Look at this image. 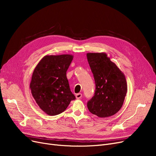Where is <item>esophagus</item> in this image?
<instances>
[{
	"mask_svg": "<svg viewBox=\"0 0 156 156\" xmlns=\"http://www.w3.org/2000/svg\"><path fill=\"white\" fill-rule=\"evenodd\" d=\"M75 97H76V98H77V99H80V98H81V97H82V94H81V93H78V94H77L76 95H75Z\"/></svg>",
	"mask_w": 156,
	"mask_h": 156,
	"instance_id": "1",
	"label": "esophagus"
}]
</instances>
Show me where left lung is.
<instances>
[{"label":"left lung","mask_w":156,"mask_h":156,"mask_svg":"<svg viewBox=\"0 0 156 156\" xmlns=\"http://www.w3.org/2000/svg\"><path fill=\"white\" fill-rule=\"evenodd\" d=\"M87 56L96 83L94 96L87 103L88 110L101 118L114 115L126 96L125 75L105 53H88Z\"/></svg>","instance_id":"left-lung-1"}]
</instances>
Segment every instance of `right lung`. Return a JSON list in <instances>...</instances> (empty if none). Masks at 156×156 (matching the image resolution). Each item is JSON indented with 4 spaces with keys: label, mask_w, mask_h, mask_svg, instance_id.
I'll list each match as a JSON object with an SVG mask.
<instances>
[{
    "label": "right lung",
    "mask_w": 156,
    "mask_h": 156,
    "mask_svg": "<svg viewBox=\"0 0 156 156\" xmlns=\"http://www.w3.org/2000/svg\"><path fill=\"white\" fill-rule=\"evenodd\" d=\"M72 55H45L37 64L30 84L32 95L41 109L55 116L64 112L75 97L71 92L66 72Z\"/></svg>",
    "instance_id": "add662e5"
}]
</instances>
